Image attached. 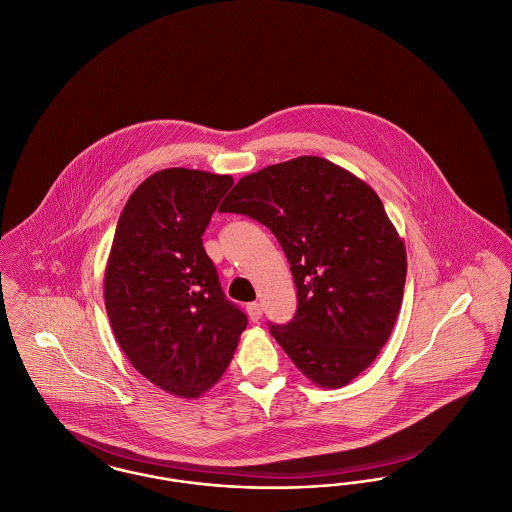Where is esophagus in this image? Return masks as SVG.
Returning a JSON list of instances; mask_svg holds the SVG:
<instances>
[{
    "mask_svg": "<svg viewBox=\"0 0 512 512\" xmlns=\"http://www.w3.org/2000/svg\"><path fill=\"white\" fill-rule=\"evenodd\" d=\"M245 311H247V315H249V318H251L253 322H257L259 318L263 317V307H261L257 301H253V303H247Z\"/></svg>",
    "mask_w": 512,
    "mask_h": 512,
    "instance_id": "1",
    "label": "esophagus"
}]
</instances>
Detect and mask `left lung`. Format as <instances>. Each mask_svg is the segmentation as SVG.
<instances>
[{"label": "left lung", "mask_w": 512, "mask_h": 512, "mask_svg": "<svg viewBox=\"0 0 512 512\" xmlns=\"http://www.w3.org/2000/svg\"><path fill=\"white\" fill-rule=\"evenodd\" d=\"M220 213L270 228L297 288V311L270 334L313 384L343 388L378 357L401 309L407 253L378 194L303 155L244 176Z\"/></svg>", "instance_id": "left-lung-1"}]
</instances>
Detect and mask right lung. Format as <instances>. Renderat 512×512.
I'll return each instance as SVG.
<instances>
[{
    "label": "right lung",
    "instance_id": "1",
    "mask_svg": "<svg viewBox=\"0 0 512 512\" xmlns=\"http://www.w3.org/2000/svg\"><path fill=\"white\" fill-rule=\"evenodd\" d=\"M232 184L182 167L151 174L122 209L105 267V309L124 355L184 399L219 382L247 326L201 240Z\"/></svg>",
    "mask_w": 512,
    "mask_h": 512
}]
</instances>
